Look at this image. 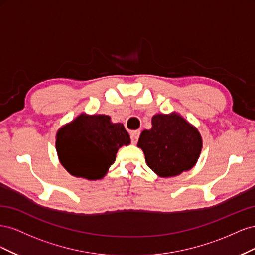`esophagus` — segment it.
Listing matches in <instances>:
<instances>
[{"mask_svg": "<svg viewBox=\"0 0 255 255\" xmlns=\"http://www.w3.org/2000/svg\"><path fill=\"white\" fill-rule=\"evenodd\" d=\"M139 135H140V130H133V132L130 133V141H132L133 144L137 143Z\"/></svg>", "mask_w": 255, "mask_h": 255, "instance_id": "1", "label": "esophagus"}]
</instances>
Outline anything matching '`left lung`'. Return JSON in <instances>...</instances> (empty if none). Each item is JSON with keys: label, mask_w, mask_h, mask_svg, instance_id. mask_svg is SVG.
<instances>
[{"label": "left lung", "mask_w": 255, "mask_h": 255, "mask_svg": "<svg viewBox=\"0 0 255 255\" xmlns=\"http://www.w3.org/2000/svg\"><path fill=\"white\" fill-rule=\"evenodd\" d=\"M138 146L149 168L159 176L170 177L195 166L202 139L198 129L181 116L159 114L153 116L152 128L141 133Z\"/></svg>", "instance_id": "left-lung-1"}]
</instances>
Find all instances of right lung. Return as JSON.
<instances>
[{
  "instance_id": "add662e5",
  "label": "right lung",
  "mask_w": 255,
  "mask_h": 255,
  "mask_svg": "<svg viewBox=\"0 0 255 255\" xmlns=\"http://www.w3.org/2000/svg\"><path fill=\"white\" fill-rule=\"evenodd\" d=\"M129 143L122 123H112L105 115H81L56 135L61 165L70 174L88 180L103 177L114 164L118 149Z\"/></svg>"
}]
</instances>
